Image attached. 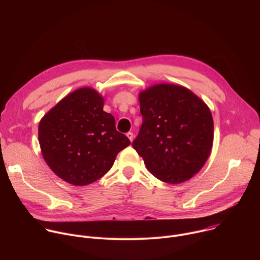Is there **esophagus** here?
<instances>
[{"instance_id": "esophagus-1", "label": "esophagus", "mask_w": 260, "mask_h": 260, "mask_svg": "<svg viewBox=\"0 0 260 260\" xmlns=\"http://www.w3.org/2000/svg\"><path fill=\"white\" fill-rule=\"evenodd\" d=\"M126 137L129 139V141H131V142H133V140H134V134H133V133L128 132V133L126 134Z\"/></svg>"}]
</instances>
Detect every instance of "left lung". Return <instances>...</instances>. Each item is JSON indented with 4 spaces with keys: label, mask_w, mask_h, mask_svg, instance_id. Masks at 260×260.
<instances>
[{
    "label": "left lung",
    "mask_w": 260,
    "mask_h": 260,
    "mask_svg": "<svg viewBox=\"0 0 260 260\" xmlns=\"http://www.w3.org/2000/svg\"><path fill=\"white\" fill-rule=\"evenodd\" d=\"M143 123L133 147L147 170L169 184L192 178L213 146L214 122L207 104L190 89L154 84L139 93Z\"/></svg>",
    "instance_id": "obj_1"
}]
</instances>
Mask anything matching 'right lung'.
<instances>
[{
  "instance_id": "add662e5",
  "label": "right lung",
  "mask_w": 260,
  "mask_h": 260,
  "mask_svg": "<svg viewBox=\"0 0 260 260\" xmlns=\"http://www.w3.org/2000/svg\"><path fill=\"white\" fill-rule=\"evenodd\" d=\"M103 107L104 98L95 89L82 87L60 100L40 120L44 160L56 176L75 186L102 178L131 144Z\"/></svg>"
}]
</instances>
